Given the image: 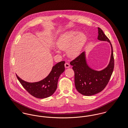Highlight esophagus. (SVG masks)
<instances>
[{
  "label": "esophagus",
  "mask_w": 128,
  "mask_h": 128,
  "mask_svg": "<svg viewBox=\"0 0 128 128\" xmlns=\"http://www.w3.org/2000/svg\"><path fill=\"white\" fill-rule=\"evenodd\" d=\"M64 65H65V68H69L70 66V65H69V64L68 63H65V64H64Z\"/></svg>",
  "instance_id": "1"
}]
</instances>
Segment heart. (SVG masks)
I'll list each match as a JSON object with an SVG mask.
<instances>
[{
    "label": "heart",
    "mask_w": 128,
    "mask_h": 128,
    "mask_svg": "<svg viewBox=\"0 0 128 128\" xmlns=\"http://www.w3.org/2000/svg\"><path fill=\"white\" fill-rule=\"evenodd\" d=\"M86 40V36L83 32L77 34L76 31L70 30L60 36L56 42V46L60 50H67L68 56L74 58L80 54Z\"/></svg>",
    "instance_id": "b5f03b06"
}]
</instances>
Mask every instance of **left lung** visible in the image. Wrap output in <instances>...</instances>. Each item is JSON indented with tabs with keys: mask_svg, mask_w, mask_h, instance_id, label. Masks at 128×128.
Here are the masks:
<instances>
[{
	"mask_svg": "<svg viewBox=\"0 0 128 128\" xmlns=\"http://www.w3.org/2000/svg\"><path fill=\"white\" fill-rule=\"evenodd\" d=\"M98 39L107 41L111 44V55L107 67L100 71L91 69L88 65L85 52H82L70 62L75 73V84L78 92L82 95L90 96L101 92L108 84L114 67V59L112 44L102 30L98 28Z\"/></svg>",
	"mask_w": 128,
	"mask_h": 128,
	"instance_id": "1",
	"label": "left lung"
}]
</instances>
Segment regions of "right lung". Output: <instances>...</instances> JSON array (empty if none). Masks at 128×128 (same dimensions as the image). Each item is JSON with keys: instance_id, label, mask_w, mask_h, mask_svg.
I'll return each instance as SVG.
<instances>
[{"instance_id": "obj_1", "label": "right lung", "mask_w": 128, "mask_h": 128, "mask_svg": "<svg viewBox=\"0 0 128 128\" xmlns=\"http://www.w3.org/2000/svg\"><path fill=\"white\" fill-rule=\"evenodd\" d=\"M65 61H61L53 66L50 73L42 80L28 82L24 81L17 75L19 81L26 90L33 96L38 98H45L50 96L55 92L58 78L65 71Z\"/></svg>"}]
</instances>
